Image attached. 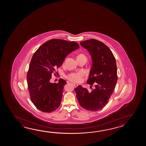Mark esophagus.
<instances>
[{
	"label": "esophagus",
	"instance_id": "1",
	"mask_svg": "<svg viewBox=\"0 0 146 146\" xmlns=\"http://www.w3.org/2000/svg\"><path fill=\"white\" fill-rule=\"evenodd\" d=\"M73 84V86H74V87H78V84Z\"/></svg>",
	"mask_w": 146,
	"mask_h": 146
}]
</instances>
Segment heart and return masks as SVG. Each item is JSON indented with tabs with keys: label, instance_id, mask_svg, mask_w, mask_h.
<instances>
[{
	"label": "heart",
	"instance_id": "1",
	"mask_svg": "<svg viewBox=\"0 0 146 146\" xmlns=\"http://www.w3.org/2000/svg\"><path fill=\"white\" fill-rule=\"evenodd\" d=\"M77 58V60L81 59L87 60V56H86V55H84L83 53H80L78 55ZM83 77H84V74L81 72H72L67 76V79L72 82L79 83L82 81Z\"/></svg>",
	"mask_w": 146,
	"mask_h": 146
}]
</instances>
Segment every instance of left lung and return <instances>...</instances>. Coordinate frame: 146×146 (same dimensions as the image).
<instances>
[{"label": "left lung", "instance_id": "8db88e82", "mask_svg": "<svg viewBox=\"0 0 146 146\" xmlns=\"http://www.w3.org/2000/svg\"><path fill=\"white\" fill-rule=\"evenodd\" d=\"M80 45L88 50L92 57V66L87 84L91 87L94 84L95 88L89 92L79 86L74 91L82 108L98 111L108 104L115 89L117 81L116 60L111 50L100 40L90 39L81 42Z\"/></svg>", "mask_w": 146, "mask_h": 146}]
</instances>
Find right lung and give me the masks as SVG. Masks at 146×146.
Instances as JSON below:
<instances>
[{
  "instance_id": "add662e5",
  "label": "right lung",
  "mask_w": 146,
  "mask_h": 146,
  "mask_svg": "<svg viewBox=\"0 0 146 146\" xmlns=\"http://www.w3.org/2000/svg\"><path fill=\"white\" fill-rule=\"evenodd\" d=\"M79 44L62 39L53 38L40 46L32 56L27 79L31 101L35 107L45 113L55 111L60 104L65 80L50 83L52 74L55 76L66 57L79 48Z\"/></svg>"
}]
</instances>
